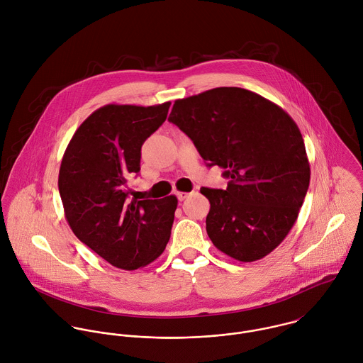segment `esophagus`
Wrapping results in <instances>:
<instances>
[{
  "label": "esophagus",
  "mask_w": 363,
  "mask_h": 363,
  "mask_svg": "<svg viewBox=\"0 0 363 363\" xmlns=\"http://www.w3.org/2000/svg\"><path fill=\"white\" fill-rule=\"evenodd\" d=\"M176 196H177V199H179L180 201H183V200H186V199L190 196V193H186V191H177V193H176Z\"/></svg>",
  "instance_id": "1"
}]
</instances>
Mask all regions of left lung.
I'll return each mask as SVG.
<instances>
[{
	"label": "left lung",
	"mask_w": 363,
	"mask_h": 363,
	"mask_svg": "<svg viewBox=\"0 0 363 363\" xmlns=\"http://www.w3.org/2000/svg\"><path fill=\"white\" fill-rule=\"evenodd\" d=\"M169 121L229 179L225 190H200L211 204L207 233L213 246L243 262L269 255L295 225L311 182L292 117L252 91L222 86L177 99Z\"/></svg>",
	"instance_id": "left-lung-1"
}]
</instances>
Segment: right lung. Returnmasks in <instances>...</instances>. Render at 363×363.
Instances as JSON below:
<instances>
[{
    "instance_id": "add662e5",
    "label": "right lung",
    "mask_w": 363,
    "mask_h": 363,
    "mask_svg": "<svg viewBox=\"0 0 363 363\" xmlns=\"http://www.w3.org/2000/svg\"><path fill=\"white\" fill-rule=\"evenodd\" d=\"M169 107L106 104L78 127L61 160L58 190L69 228L121 269L152 262L170 238L176 196L137 200L127 184L141 169L143 144L163 124Z\"/></svg>"
}]
</instances>
